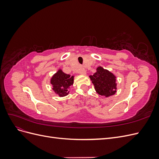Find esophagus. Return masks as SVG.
<instances>
[{"mask_svg":"<svg viewBox=\"0 0 159 159\" xmlns=\"http://www.w3.org/2000/svg\"><path fill=\"white\" fill-rule=\"evenodd\" d=\"M80 74H82V75H85L86 74V70L84 68H81L80 70Z\"/></svg>","mask_w":159,"mask_h":159,"instance_id":"34e87169","label":"esophagus"}]
</instances>
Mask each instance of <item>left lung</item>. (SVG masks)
<instances>
[{
    "label": "left lung",
    "instance_id": "left-lung-1",
    "mask_svg": "<svg viewBox=\"0 0 159 159\" xmlns=\"http://www.w3.org/2000/svg\"><path fill=\"white\" fill-rule=\"evenodd\" d=\"M89 78L98 94L105 97L113 95L116 92V77L107 70L98 67L97 71Z\"/></svg>",
    "mask_w": 159,
    "mask_h": 159
}]
</instances>
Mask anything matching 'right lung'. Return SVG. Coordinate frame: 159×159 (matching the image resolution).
<instances>
[{"instance_id":"1","label":"right lung","mask_w":159,"mask_h":159,"mask_svg":"<svg viewBox=\"0 0 159 159\" xmlns=\"http://www.w3.org/2000/svg\"><path fill=\"white\" fill-rule=\"evenodd\" d=\"M50 82L54 92L60 97H63L68 94L69 91H68L70 86L74 84V76H70V75L66 74L59 70L53 75Z\"/></svg>"}]
</instances>
